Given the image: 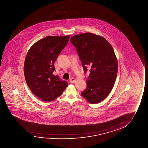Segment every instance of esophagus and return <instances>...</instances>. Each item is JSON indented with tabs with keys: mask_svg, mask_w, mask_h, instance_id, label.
Instances as JSON below:
<instances>
[{
	"mask_svg": "<svg viewBox=\"0 0 148 148\" xmlns=\"http://www.w3.org/2000/svg\"><path fill=\"white\" fill-rule=\"evenodd\" d=\"M70 82H71V83H74V82L75 81V78H71L70 79Z\"/></svg>",
	"mask_w": 148,
	"mask_h": 148,
	"instance_id": "obj_1",
	"label": "esophagus"
}]
</instances>
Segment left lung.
Returning <instances> with one entry per match:
<instances>
[{
    "label": "left lung",
    "mask_w": 148,
    "mask_h": 148,
    "mask_svg": "<svg viewBox=\"0 0 148 148\" xmlns=\"http://www.w3.org/2000/svg\"><path fill=\"white\" fill-rule=\"evenodd\" d=\"M81 60L84 74L89 67L87 87L81 95L91 103L103 101L113 88L118 71V62L113 49L106 39L91 33L71 37Z\"/></svg>",
    "instance_id": "8db88e82"
}]
</instances>
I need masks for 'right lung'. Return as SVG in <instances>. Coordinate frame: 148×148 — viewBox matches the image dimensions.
<instances>
[{
	"label": "right lung",
	"instance_id": "right-lung-1",
	"mask_svg": "<svg viewBox=\"0 0 148 148\" xmlns=\"http://www.w3.org/2000/svg\"><path fill=\"white\" fill-rule=\"evenodd\" d=\"M70 37H46L33 45L27 54L24 66L27 84L33 93L44 101L55 100L68 85L53 72L55 61Z\"/></svg>",
	"mask_w": 148,
	"mask_h": 148
}]
</instances>
